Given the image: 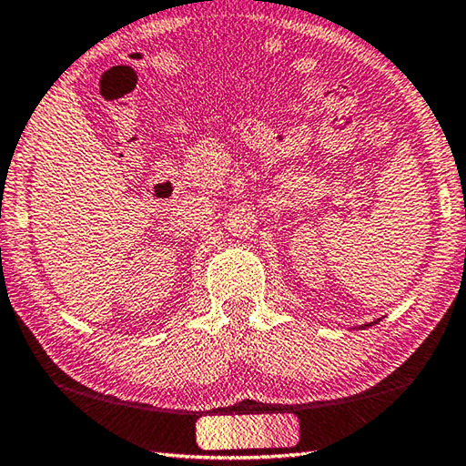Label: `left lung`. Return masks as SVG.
I'll return each mask as SVG.
<instances>
[{
    "mask_svg": "<svg viewBox=\"0 0 466 466\" xmlns=\"http://www.w3.org/2000/svg\"><path fill=\"white\" fill-rule=\"evenodd\" d=\"M366 327H370V325H364V327H361V329H366Z\"/></svg>",
    "mask_w": 466,
    "mask_h": 466,
    "instance_id": "1",
    "label": "left lung"
}]
</instances>
